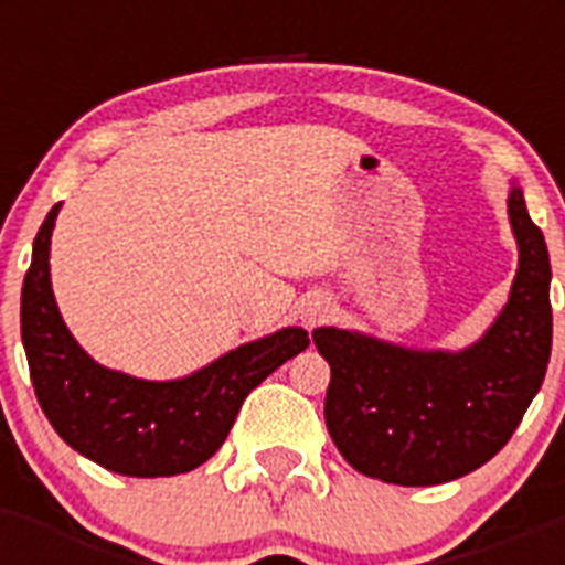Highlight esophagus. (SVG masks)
Here are the masks:
<instances>
[{
  "mask_svg": "<svg viewBox=\"0 0 565 565\" xmlns=\"http://www.w3.org/2000/svg\"><path fill=\"white\" fill-rule=\"evenodd\" d=\"M331 313H333L331 299L322 297V294H311V297L302 299V306H299V319H302V326L306 328L322 326Z\"/></svg>",
  "mask_w": 565,
  "mask_h": 565,
  "instance_id": "1",
  "label": "esophagus"
}]
</instances>
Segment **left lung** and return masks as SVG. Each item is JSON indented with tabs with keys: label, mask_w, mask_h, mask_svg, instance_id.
I'll return each mask as SVG.
<instances>
[{
	"label": "left lung",
	"mask_w": 565,
	"mask_h": 565,
	"mask_svg": "<svg viewBox=\"0 0 565 565\" xmlns=\"http://www.w3.org/2000/svg\"><path fill=\"white\" fill-rule=\"evenodd\" d=\"M518 274L509 302L463 351H416L342 328H317L331 364L326 424L356 472L398 487H436L487 463L541 391L552 353L546 239L521 186L509 189Z\"/></svg>",
	"instance_id": "8db88e82"
}]
</instances>
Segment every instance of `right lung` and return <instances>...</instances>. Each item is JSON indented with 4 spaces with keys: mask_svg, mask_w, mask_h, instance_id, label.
Returning <instances> with one entry per match:
<instances>
[{
    "mask_svg": "<svg viewBox=\"0 0 565 565\" xmlns=\"http://www.w3.org/2000/svg\"><path fill=\"white\" fill-rule=\"evenodd\" d=\"M58 209L33 239L22 286V344L44 416L73 450L118 476L163 478L201 467L221 450L248 393L311 339L302 328H282L172 382L109 371L73 339L53 297L50 237Z\"/></svg>",
    "mask_w": 565,
    "mask_h": 565,
    "instance_id": "right-lung-1",
    "label": "right lung"
}]
</instances>
